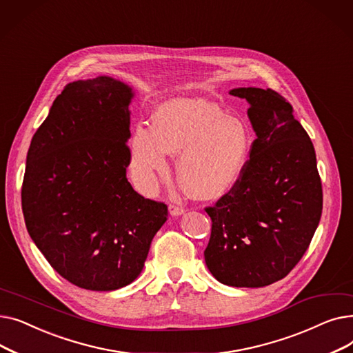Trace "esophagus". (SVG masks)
<instances>
[{
  "label": "esophagus",
  "instance_id": "1",
  "mask_svg": "<svg viewBox=\"0 0 353 353\" xmlns=\"http://www.w3.org/2000/svg\"><path fill=\"white\" fill-rule=\"evenodd\" d=\"M169 213H170V216L177 217V216H181V214L184 213V210H183L181 208H177V206L170 205V206H169Z\"/></svg>",
  "mask_w": 353,
  "mask_h": 353
}]
</instances>
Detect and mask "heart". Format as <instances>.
Here are the masks:
<instances>
[{"mask_svg":"<svg viewBox=\"0 0 353 353\" xmlns=\"http://www.w3.org/2000/svg\"><path fill=\"white\" fill-rule=\"evenodd\" d=\"M252 134L239 119L213 104L192 101L161 105L153 124L140 120L130 140V176L143 194L156 192L169 173L170 154L180 153L177 176L200 200H219L242 181Z\"/></svg>","mask_w":353,"mask_h":353,"instance_id":"b5f03b06","label":"heart"}]
</instances>
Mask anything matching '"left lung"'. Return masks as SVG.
Wrapping results in <instances>:
<instances>
[{"label": "left lung", "mask_w": 353, "mask_h": 353, "mask_svg": "<svg viewBox=\"0 0 353 353\" xmlns=\"http://www.w3.org/2000/svg\"><path fill=\"white\" fill-rule=\"evenodd\" d=\"M249 104L256 133L242 181L208 208L206 266L233 288H263L298 265L318 229L322 183L316 154L293 107L270 88L229 91Z\"/></svg>", "instance_id": "obj_1"}]
</instances>
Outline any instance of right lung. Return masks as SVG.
Masks as SVG:
<instances>
[{"label":"right lung","instance_id":"right-lung-1","mask_svg":"<svg viewBox=\"0 0 353 353\" xmlns=\"http://www.w3.org/2000/svg\"><path fill=\"white\" fill-rule=\"evenodd\" d=\"M133 97L108 76L70 83L28 148L27 230L55 272L87 290L134 282L167 220L164 203L144 199L125 177Z\"/></svg>","mask_w":353,"mask_h":353}]
</instances>
